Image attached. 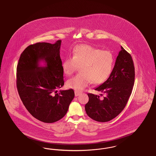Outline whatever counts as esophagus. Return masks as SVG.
<instances>
[{"label": "esophagus", "mask_w": 156, "mask_h": 156, "mask_svg": "<svg viewBox=\"0 0 156 156\" xmlns=\"http://www.w3.org/2000/svg\"><path fill=\"white\" fill-rule=\"evenodd\" d=\"M80 94H81V92H78V91H76V90L75 91V97L79 96Z\"/></svg>", "instance_id": "34e87169"}]
</instances>
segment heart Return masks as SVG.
I'll use <instances>...</instances> for the list:
<instances>
[{
  "label": "heart",
  "instance_id": "obj_1",
  "mask_svg": "<svg viewBox=\"0 0 156 156\" xmlns=\"http://www.w3.org/2000/svg\"><path fill=\"white\" fill-rule=\"evenodd\" d=\"M115 64V57L109 51L101 50L87 44L78 45L72 52V57H68L62 63L64 73L72 74L80 66V74L67 82L69 88L81 91L92 82L102 83L111 74Z\"/></svg>",
  "mask_w": 156,
  "mask_h": 156
}]
</instances>
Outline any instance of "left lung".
Returning a JSON list of instances; mask_svg holds the SVG:
<instances>
[{
  "mask_svg": "<svg viewBox=\"0 0 156 156\" xmlns=\"http://www.w3.org/2000/svg\"><path fill=\"white\" fill-rule=\"evenodd\" d=\"M134 76L132 56L121 46L110 76L95 89L105 96L101 98L92 94H88L89 101L85 106L88 116L100 122H108L116 118L126 106L132 94Z\"/></svg>",
  "mask_w": 156,
  "mask_h": 156,
  "instance_id": "left-lung-1",
  "label": "left lung"
}]
</instances>
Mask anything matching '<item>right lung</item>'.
Returning <instances> with one entry per match:
<instances>
[{
  "instance_id": "obj_1",
  "label": "right lung",
  "mask_w": 156,
  "mask_h": 156,
  "mask_svg": "<svg viewBox=\"0 0 156 156\" xmlns=\"http://www.w3.org/2000/svg\"><path fill=\"white\" fill-rule=\"evenodd\" d=\"M54 44L37 43L29 45L20 55L17 67L16 85L23 104L30 114L44 123H54L67 113L74 99L73 89H57L64 85L59 49ZM41 60L45 67L39 66Z\"/></svg>"
}]
</instances>
